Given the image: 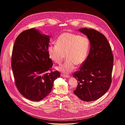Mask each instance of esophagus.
I'll use <instances>...</instances> for the list:
<instances>
[{
    "label": "esophagus",
    "instance_id": "1",
    "mask_svg": "<svg viewBox=\"0 0 125 125\" xmlns=\"http://www.w3.org/2000/svg\"><path fill=\"white\" fill-rule=\"evenodd\" d=\"M62 76L63 77L67 78L70 77V76H69L68 75H65V74H62Z\"/></svg>",
    "mask_w": 125,
    "mask_h": 125
}]
</instances>
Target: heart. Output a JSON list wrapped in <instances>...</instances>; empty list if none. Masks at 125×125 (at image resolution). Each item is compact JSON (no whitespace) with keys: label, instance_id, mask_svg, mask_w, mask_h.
Instances as JSON below:
<instances>
[{"label":"heart","instance_id":"obj_1","mask_svg":"<svg viewBox=\"0 0 125 125\" xmlns=\"http://www.w3.org/2000/svg\"><path fill=\"white\" fill-rule=\"evenodd\" d=\"M89 48V40L86 36L65 32L58 37L56 45L48 46L47 52L50 58L59 64L64 60L65 54V62L57 69L69 73L74 70L76 65L83 64L88 57Z\"/></svg>","mask_w":125,"mask_h":125}]
</instances>
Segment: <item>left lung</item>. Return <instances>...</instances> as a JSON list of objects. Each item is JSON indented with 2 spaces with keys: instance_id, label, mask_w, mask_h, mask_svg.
I'll return each instance as SVG.
<instances>
[{
  "instance_id": "1",
  "label": "left lung",
  "mask_w": 125,
  "mask_h": 125,
  "mask_svg": "<svg viewBox=\"0 0 125 125\" xmlns=\"http://www.w3.org/2000/svg\"><path fill=\"white\" fill-rule=\"evenodd\" d=\"M79 31L88 37L90 47L89 55L80 70L73 74L78 81L73 93L83 101H95L104 95L110 87L113 55L103 34L92 29L82 28Z\"/></svg>"
}]
</instances>
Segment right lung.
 Returning <instances> with one entry per match:
<instances>
[{"mask_svg": "<svg viewBox=\"0 0 125 125\" xmlns=\"http://www.w3.org/2000/svg\"><path fill=\"white\" fill-rule=\"evenodd\" d=\"M50 36L33 28L21 33L15 40L12 68L15 84L27 99L40 101L51 92L58 71L45 73L53 65L48 54Z\"/></svg>", "mask_w": 125, "mask_h": 125, "instance_id": "right-lung-1", "label": "right lung"}]
</instances>
